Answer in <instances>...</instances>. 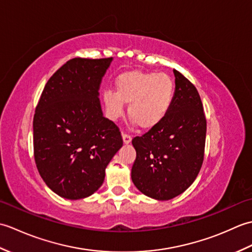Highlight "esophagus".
I'll use <instances>...</instances> for the list:
<instances>
[{
	"label": "esophagus",
	"instance_id": "obj_1",
	"mask_svg": "<svg viewBox=\"0 0 252 252\" xmlns=\"http://www.w3.org/2000/svg\"><path fill=\"white\" fill-rule=\"evenodd\" d=\"M122 140H123V143L126 144H129V143H131V141H132V137L130 136V135H127V134H126V133H122Z\"/></svg>",
	"mask_w": 252,
	"mask_h": 252
}]
</instances>
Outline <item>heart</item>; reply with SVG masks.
<instances>
[{"label":"heart","instance_id":"obj_1","mask_svg":"<svg viewBox=\"0 0 252 252\" xmlns=\"http://www.w3.org/2000/svg\"><path fill=\"white\" fill-rule=\"evenodd\" d=\"M116 92L106 91L103 100L107 115L117 119L129 105V116L144 130H151L167 117L173 103L174 81L169 74L133 70L120 74L115 81Z\"/></svg>","mask_w":252,"mask_h":252}]
</instances>
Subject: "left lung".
<instances>
[{
  "label": "left lung",
  "mask_w": 252,
  "mask_h": 252,
  "mask_svg": "<svg viewBox=\"0 0 252 252\" xmlns=\"http://www.w3.org/2000/svg\"><path fill=\"white\" fill-rule=\"evenodd\" d=\"M173 103L164 120L132 140L136 151L131 178L136 189L156 200H169L192 184L205 153L207 121L195 85L173 69Z\"/></svg>",
  "instance_id": "8db88e82"
}]
</instances>
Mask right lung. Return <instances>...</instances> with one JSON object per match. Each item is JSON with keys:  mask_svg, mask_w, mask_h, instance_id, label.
<instances>
[{"mask_svg": "<svg viewBox=\"0 0 252 252\" xmlns=\"http://www.w3.org/2000/svg\"><path fill=\"white\" fill-rule=\"evenodd\" d=\"M111 62L112 57L68 61L47 81L35 108L37 171L45 184L66 199L94 194L123 145L119 129L104 117L98 97Z\"/></svg>", "mask_w": 252, "mask_h": 252, "instance_id": "right-lung-1", "label": "right lung"}]
</instances>
